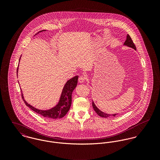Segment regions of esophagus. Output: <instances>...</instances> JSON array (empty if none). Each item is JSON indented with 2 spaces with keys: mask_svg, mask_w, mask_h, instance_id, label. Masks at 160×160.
Returning <instances> with one entry per match:
<instances>
[{
  "mask_svg": "<svg viewBox=\"0 0 160 160\" xmlns=\"http://www.w3.org/2000/svg\"><path fill=\"white\" fill-rule=\"evenodd\" d=\"M86 77L84 76H80L79 77V79H78V81L80 83H83L85 81H86Z\"/></svg>",
  "mask_w": 160,
  "mask_h": 160,
  "instance_id": "esophagus-1",
  "label": "esophagus"
}]
</instances>
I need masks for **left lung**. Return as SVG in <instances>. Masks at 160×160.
I'll use <instances>...</instances> for the list:
<instances>
[{"instance_id": "left-lung-1", "label": "left lung", "mask_w": 160, "mask_h": 160, "mask_svg": "<svg viewBox=\"0 0 160 160\" xmlns=\"http://www.w3.org/2000/svg\"><path fill=\"white\" fill-rule=\"evenodd\" d=\"M124 45L128 46V47H131V48H132L136 50V47L135 46L134 43L133 42V41H132V39H131V38L130 37V36H129V34H128V36H127V39H126V40L125 42L124 43ZM92 107H93V108L95 112L97 113V114H98V115H99V116H101V117H103V118H108V117H110V116H115L116 115V114H107V113H105L101 112V111L95 106V105L94 104L93 102H92Z\"/></svg>"}]
</instances>
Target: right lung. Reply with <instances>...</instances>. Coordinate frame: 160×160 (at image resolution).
Returning <instances> with one entry per match:
<instances>
[{"label":"right lung","mask_w":160,"mask_h":160,"mask_svg":"<svg viewBox=\"0 0 160 160\" xmlns=\"http://www.w3.org/2000/svg\"><path fill=\"white\" fill-rule=\"evenodd\" d=\"M42 31H44V30L41 31L39 32H42ZM78 79V76H76L67 82V83L65 84L63 89V91L62 93L58 105H57L54 108H52L50 110H40L35 108L34 107H32L31 105L28 104L24 100L22 95V96L23 98V101L24 102V103L26 104V105L28 106L30 109H31L34 112L42 115V116L45 117L46 118H48V119L61 118L66 115L70 108V107L71 105V94L73 90L75 89V88L77 86Z\"/></svg>","instance_id":"obj_1"}]
</instances>
